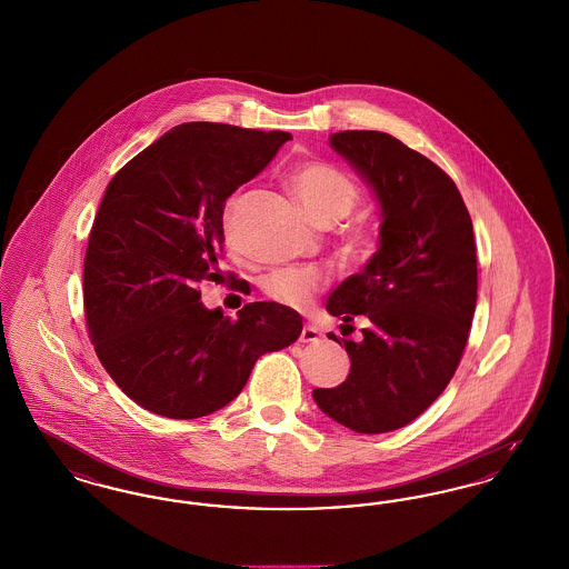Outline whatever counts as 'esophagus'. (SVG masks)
I'll use <instances>...</instances> for the list:
<instances>
[{
  "label": "esophagus",
  "mask_w": 569,
  "mask_h": 569,
  "mask_svg": "<svg viewBox=\"0 0 569 569\" xmlns=\"http://www.w3.org/2000/svg\"><path fill=\"white\" fill-rule=\"evenodd\" d=\"M299 340H301V342H319V340H321L319 327H315V325H303Z\"/></svg>",
  "instance_id": "1"
}]
</instances>
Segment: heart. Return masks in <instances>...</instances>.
Segmentation results:
<instances>
[{
	"mask_svg": "<svg viewBox=\"0 0 569 569\" xmlns=\"http://www.w3.org/2000/svg\"><path fill=\"white\" fill-rule=\"evenodd\" d=\"M306 214L317 222L345 219L359 201L352 180L329 163H306L289 178ZM321 276L310 268H282L266 278V293L284 306H306L321 289Z\"/></svg>",
	"mask_w": 569,
	"mask_h": 569,
	"instance_id": "heart-1",
	"label": "heart"
}]
</instances>
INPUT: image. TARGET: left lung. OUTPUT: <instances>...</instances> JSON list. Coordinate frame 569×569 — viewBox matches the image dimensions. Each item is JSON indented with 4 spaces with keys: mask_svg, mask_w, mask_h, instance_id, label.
<instances>
[{
    "mask_svg": "<svg viewBox=\"0 0 569 569\" xmlns=\"http://www.w3.org/2000/svg\"><path fill=\"white\" fill-rule=\"evenodd\" d=\"M329 147L370 187L380 210L378 250L333 289L325 308L359 340L342 338L347 380L312 397L357 433H387L420 417L450 382L468 345L478 270L471 219L436 163L382 131H340Z\"/></svg>",
    "mask_w": 569,
    "mask_h": 569,
    "instance_id": "8db88e82",
    "label": "left lung"
}]
</instances>
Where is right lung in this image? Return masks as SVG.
I'll use <instances>...</instances> for the list:
<instances>
[{"mask_svg":"<svg viewBox=\"0 0 569 569\" xmlns=\"http://www.w3.org/2000/svg\"><path fill=\"white\" fill-rule=\"evenodd\" d=\"M287 140V131L182 123L110 180L84 257V312L103 370L149 412L212 415L240 396L261 355L299 338L289 306L252 301L229 319L198 291L221 272L227 199Z\"/></svg>","mask_w":569,"mask_h":569,"instance_id":"1","label":"right lung"}]
</instances>
